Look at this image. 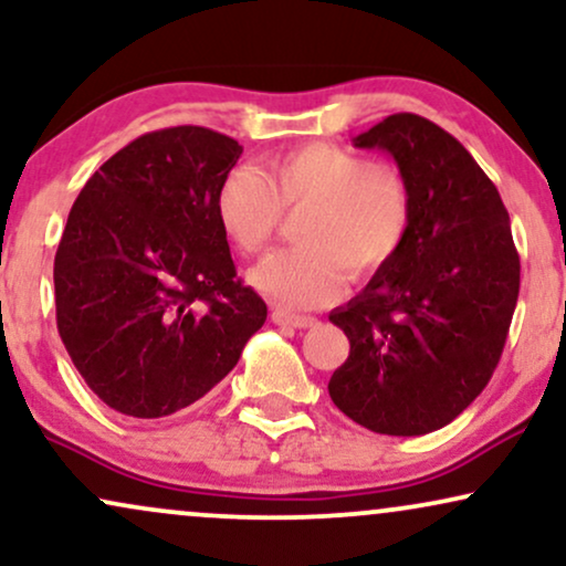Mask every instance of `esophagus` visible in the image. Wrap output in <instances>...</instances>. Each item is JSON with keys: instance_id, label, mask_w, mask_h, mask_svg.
<instances>
[{"instance_id": "34e87169", "label": "esophagus", "mask_w": 566, "mask_h": 566, "mask_svg": "<svg viewBox=\"0 0 566 566\" xmlns=\"http://www.w3.org/2000/svg\"><path fill=\"white\" fill-rule=\"evenodd\" d=\"M271 322L279 324V326H292V329H308V326L316 324V318H313V316H297V313L276 308L274 313H271Z\"/></svg>"}]
</instances>
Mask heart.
<instances>
[{"instance_id": "heart-1", "label": "heart", "mask_w": 566, "mask_h": 566, "mask_svg": "<svg viewBox=\"0 0 566 566\" xmlns=\"http://www.w3.org/2000/svg\"><path fill=\"white\" fill-rule=\"evenodd\" d=\"M284 210H305L301 248L265 258L250 282L284 308H318L343 295L348 271L360 282L400 253L413 202L398 168L329 142L276 155L263 171L231 168L216 192L218 223L242 253L271 242Z\"/></svg>"}]
</instances>
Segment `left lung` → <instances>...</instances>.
I'll list each match as a JSON object with an SVG mask.
<instances>
[{
  "mask_svg": "<svg viewBox=\"0 0 566 566\" xmlns=\"http://www.w3.org/2000/svg\"><path fill=\"white\" fill-rule=\"evenodd\" d=\"M353 142L392 155L413 216L400 253L329 313L350 339L329 395L366 430L413 438L451 424L493 377L520 253L499 189L446 128L395 113Z\"/></svg>",
  "mask_w": 566,
  "mask_h": 566,
  "instance_id": "1",
  "label": "left lung"
}]
</instances>
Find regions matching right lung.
I'll list each match as a JSON object with an SVG mask.
<instances>
[{"label": "right lung", "instance_id": "1", "mask_svg": "<svg viewBox=\"0 0 566 566\" xmlns=\"http://www.w3.org/2000/svg\"><path fill=\"white\" fill-rule=\"evenodd\" d=\"M242 147L202 126L142 134L92 174L54 255L57 332L105 406L160 419L221 382L265 322L216 192Z\"/></svg>", "mask_w": 566, "mask_h": 566}]
</instances>
